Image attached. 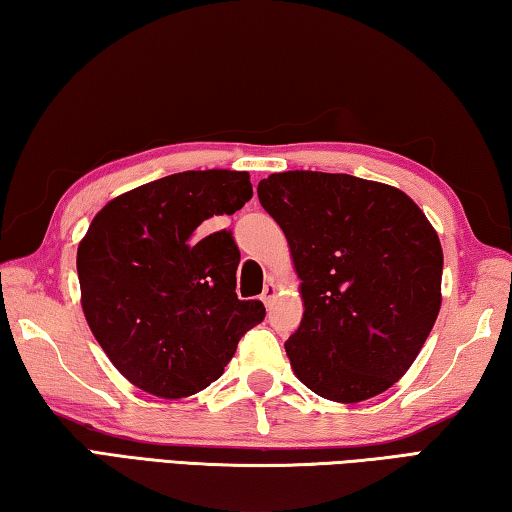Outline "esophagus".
Masks as SVG:
<instances>
[{"label": "esophagus", "mask_w": 512, "mask_h": 512, "mask_svg": "<svg viewBox=\"0 0 512 512\" xmlns=\"http://www.w3.org/2000/svg\"><path fill=\"white\" fill-rule=\"evenodd\" d=\"M275 296H277V287H275V282L273 280H268L266 284H264V291H262V302L266 307H271L273 305V300H275Z\"/></svg>", "instance_id": "1"}]
</instances>
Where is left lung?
Masks as SVG:
<instances>
[{"label":"left lung","instance_id":"obj_1","mask_svg":"<svg viewBox=\"0 0 512 512\" xmlns=\"http://www.w3.org/2000/svg\"><path fill=\"white\" fill-rule=\"evenodd\" d=\"M257 196L289 241L302 314L293 372L334 402L370 400L418 357L440 311L443 248L400 189L348 173L284 171Z\"/></svg>","mask_w":512,"mask_h":512}]
</instances>
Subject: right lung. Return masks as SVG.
<instances>
[{
  "instance_id": "right-lung-1",
  "label": "right lung",
  "mask_w": 512,
  "mask_h": 512,
  "mask_svg": "<svg viewBox=\"0 0 512 512\" xmlns=\"http://www.w3.org/2000/svg\"><path fill=\"white\" fill-rule=\"evenodd\" d=\"M250 198L246 171H183L117 196L90 223L76 257L85 318L142 391L167 400L203 391L264 320L262 302L235 293L232 232H196Z\"/></svg>"
}]
</instances>
